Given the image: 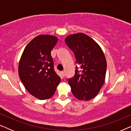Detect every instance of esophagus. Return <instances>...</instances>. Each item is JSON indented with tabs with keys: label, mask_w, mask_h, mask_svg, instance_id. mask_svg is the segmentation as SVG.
Wrapping results in <instances>:
<instances>
[{
	"label": "esophagus",
	"mask_w": 131,
	"mask_h": 131,
	"mask_svg": "<svg viewBox=\"0 0 131 131\" xmlns=\"http://www.w3.org/2000/svg\"><path fill=\"white\" fill-rule=\"evenodd\" d=\"M61 74H62V77H63V78H64V77H65V76H66L65 72H64V71H62V72H61Z\"/></svg>",
	"instance_id": "obj_1"
}]
</instances>
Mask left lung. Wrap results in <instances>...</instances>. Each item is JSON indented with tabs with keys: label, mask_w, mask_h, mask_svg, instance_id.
I'll list each match as a JSON object with an SVG mask.
<instances>
[{
	"label": "left lung",
	"mask_w": 131,
	"mask_h": 131,
	"mask_svg": "<svg viewBox=\"0 0 131 131\" xmlns=\"http://www.w3.org/2000/svg\"><path fill=\"white\" fill-rule=\"evenodd\" d=\"M65 42L74 53L77 63L74 76L69 79L71 92L77 99L89 101L97 95L105 82L107 61L99 45L88 36L78 33L66 37Z\"/></svg>",
	"instance_id": "obj_1"
}]
</instances>
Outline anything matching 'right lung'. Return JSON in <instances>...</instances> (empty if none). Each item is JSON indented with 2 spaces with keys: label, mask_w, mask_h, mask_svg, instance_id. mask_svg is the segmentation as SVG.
<instances>
[{
  "label": "right lung",
  "mask_w": 131,
  "mask_h": 131,
  "mask_svg": "<svg viewBox=\"0 0 131 131\" xmlns=\"http://www.w3.org/2000/svg\"><path fill=\"white\" fill-rule=\"evenodd\" d=\"M58 40L52 35L37 36L26 46L19 60V78L28 92L39 100L51 98L61 81L51 54Z\"/></svg>",
  "instance_id": "add662e5"
}]
</instances>
